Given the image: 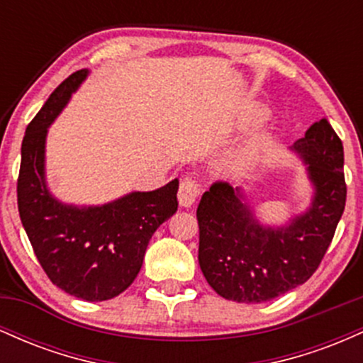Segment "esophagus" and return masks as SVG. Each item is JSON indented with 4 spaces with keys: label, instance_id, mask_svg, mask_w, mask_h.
Segmentation results:
<instances>
[{
    "label": "esophagus",
    "instance_id": "esophagus-1",
    "mask_svg": "<svg viewBox=\"0 0 363 363\" xmlns=\"http://www.w3.org/2000/svg\"><path fill=\"white\" fill-rule=\"evenodd\" d=\"M201 194V186L196 181L194 176H184L181 179V184H179V203L182 206H191L194 205V201L198 199V196Z\"/></svg>",
    "mask_w": 363,
    "mask_h": 363
}]
</instances>
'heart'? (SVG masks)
<instances>
[{"mask_svg":"<svg viewBox=\"0 0 363 363\" xmlns=\"http://www.w3.org/2000/svg\"><path fill=\"white\" fill-rule=\"evenodd\" d=\"M266 118V111H259L254 118V123H259L261 119ZM272 147V140L268 136H252L245 140L240 147H237L234 152H230L223 160L222 167L228 174H244L252 165H256Z\"/></svg>","mask_w":363,"mask_h":363,"instance_id":"b5f03b06","label":"heart"}]
</instances>
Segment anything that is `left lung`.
<instances>
[{"mask_svg": "<svg viewBox=\"0 0 363 363\" xmlns=\"http://www.w3.org/2000/svg\"><path fill=\"white\" fill-rule=\"evenodd\" d=\"M294 150L309 164L315 194L309 211L286 227H261L228 182H213L199 201L198 261L211 289L227 301L268 302L302 285L335 237L347 201L343 143L323 118Z\"/></svg>", "mask_w": 363, "mask_h": 363, "instance_id": "8db88e82", "label": "left lung"}]
</instances>
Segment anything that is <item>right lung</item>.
Instances as JSON below:
<instances>
[{
	"label": "right lung",
	"mask_w": 363,
	"mask_h": 363,
	"mask_svg": "<svg viewBox=\"0 0 363 363\" xmlns=\"http://www.w3.org/2000/svg\"><path fill=\"white\" fill-rule=\"evenodd\" d=\"M85 77L86 69L69 74L27 126L16 198L20 220L49 280L83 301L102 302L135 281L153 232L177 211L179 181L91 208L62 205L49 194L44 182L48 126Z\"/></svg>",
	"instance_id": "add662e5"
}]
</instances>
